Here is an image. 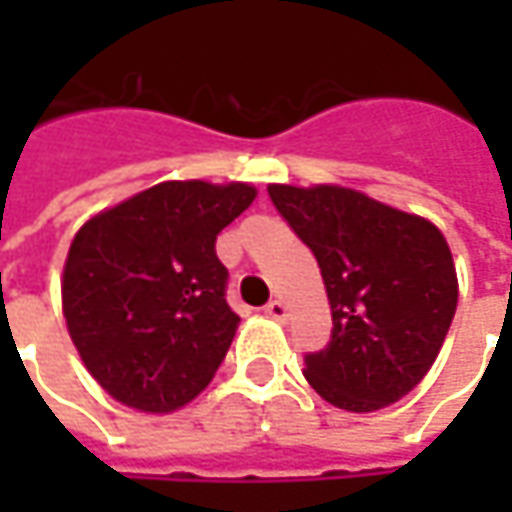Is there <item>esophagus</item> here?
Wrapping results in <instances>:
<instances>
[{
    "instance_id": "1",
    "label": "esophagus",
    "mask_w": 512,
    "mask_h": 512,
    "mask_svg": "<svg viewBox=\"0 0 512 512\" xmlns=\"http://www.w3.org/2000/svg\"><path fill=\"white\" fill-rule=\"evenodd\" d=\"M265 316L276 319V322H285V319H287V305H285V302H279V299H273V302H267V305H265Z\"/></svg>"
}]
</instances>
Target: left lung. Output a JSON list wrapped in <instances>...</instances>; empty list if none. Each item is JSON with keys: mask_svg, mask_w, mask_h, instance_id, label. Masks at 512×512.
<instances>
[{"mask_svg": "<svg viewBox=\"0 0 512 512\" xmlns=\"http://www.w3.org/2000/svg\"><path fill=\"white\" fill-rule=\"evenodd\" d=\"M325 279L333 330L305 359L307 384L333 407L373 413L399 402L433 367L459 279L430 219L342 185H267Z\"/></svg>", "mask_w": 512, "mask_h": 512, "instance_id": "8db88e82", "label": "left lung"}]
</instances>
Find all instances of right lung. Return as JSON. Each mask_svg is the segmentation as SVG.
I'll list each match as a JSON object with an SVG mask.
<instances>
[{
    "mask_svg": "<svg viewBox=\"0 0 512 512\" xmlns=\"http://www.w3.org/2000/svg\"><path fill=\"white\" fill-rule=\"evenodd\" d=\"M256 199L247 182H159L76 230L62 313L99 387L139 413H173L216 376L236 336L216 236Z\"/></svg>",
    "mask_w": 512,
    "mask_h": 512,
    "instance_id": "add662e5",
    "label": "right lung"
}]
</instances>
